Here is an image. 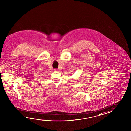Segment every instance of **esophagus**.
Segmentation results:
<instances>
[{"instance_id": "1", "label": "esophagus", "mask_w": 131, "mask_h": 131, "mask_svg": "<svg viewBox=\"0 0 131 131\" xmlns=\"http://www.w3.org/2000/svg\"><path fill=\"white\" fill-rule=\"evenodd\" d=\"M54 71L55 72H59V70H58V69H54Z\"/></svg>"}]
</instances>
